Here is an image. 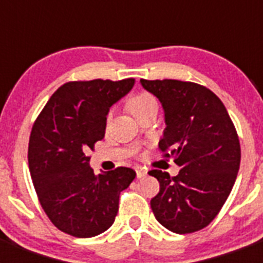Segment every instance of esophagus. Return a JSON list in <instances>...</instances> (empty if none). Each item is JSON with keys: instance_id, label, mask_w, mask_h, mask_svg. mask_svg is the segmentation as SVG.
<instances>
[{"instance_id": "obj_1", "label": "esophagus", "mask_w": 263, "mask_h": 263, "mask_svg": "<svg viewBox=\"0 0 263 263\" xmlns=\"http://www.w3.org/2000/svg\"><path fill=\"white\" fill-rule=\"evenodd\" d=\"M147 175V171H146V169L144 168H136V177H138V179H142V177H144V176Z\"/></svg>"}]
</instances>
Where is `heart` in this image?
I'll return each mask as SVG.
<instances>
[{
	"mask_svg": "<svg viewBox=\"0 0 263 263\" xmlns=\"http://www.w3.org/2000/svg\"><path fill=\"white\" fill-rule=\"evenodd\" d=\"M153 105H157V101L148 92H139L135 97H132L129 99V102H128V107H129V110L134 116H136L139 111L144 110V109H147V107L153 106Z\"/></svg>",
	"mask_w": 263,
	"mask_h": 263,
	"instance_id": "b5f03b06",
	"label": "heart"
}]
</instances>
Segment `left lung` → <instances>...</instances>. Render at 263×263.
<instances>
[{
    "label": "left lung",
    "mask_w": 263,
    "mask_h": 263,
    "mask_svg": "<svg viewBox=\"0 0 263 263\" xmlns=\"http://www.w3.org/2000/svg\"><path fill=\"white\" fill-rule=\"evenodd\" d=\"M164 109L160 148L179 175L150 171L160 183L152 210L162 227L192 233L212 222L228 199L240 166V143L224 103L209 88L181 80H140ZM169 157V154H166Z\"/></svg>",
    "instance_id": "1"
}]
</instances>
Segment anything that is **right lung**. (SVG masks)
<instances>
[{"mask_svg": "<svg viewBox=\"0 0 263 263\" xmlns=\"http://www.w3.org/2000/svg\"><path fill=\"white\" fill-rule=\"evenodd\" d=\"M135 79L69 82L51 95L35 121L28 168L43 210L63 232L92 237L105 232L119 212L120 192L135 179L131 168L94 175L88 148L103 139L110 107Z\"/></svg>", "mask_w": 263, "mask_h": 263, "instance_id": "obj_1", "label": "right lung"}]
</instances>
